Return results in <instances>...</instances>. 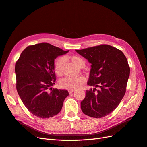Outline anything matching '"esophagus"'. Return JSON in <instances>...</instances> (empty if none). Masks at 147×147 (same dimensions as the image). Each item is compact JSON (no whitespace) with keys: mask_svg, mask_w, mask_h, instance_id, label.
<instances>
[{"mask_svg":"<svg viewBox=\"0 0 147 147\" xmlns=\"http://www.w3.org/2000/svg\"><path fill=\"white\" fill-rule=\"evenodd\" d=\"M74 91H75V89H69V92L70 94H71V93L74 92Z\"/></svg>","mask_w":147,"mask_h":147,"instance_id":"34e87169","label":"esophagus"}]
</instances>
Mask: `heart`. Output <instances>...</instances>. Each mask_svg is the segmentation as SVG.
Returning a JSON list of instances; mask_svg holds the SVG:
<instances>
[{
	"label": "heart",
	"instance_id": "heart-1",
	"mask_svg": "<svg viewBox=\"0 0 147 147\" xmlns=\"http://www.w3.org/2000/svg\"><path fill=\"white\" fill-rule=\"evenodd\" d=\"M72 62L78 67L82 68L85 65L84 59L78 55H74L69 57ZM64 58L63 57L58 58L55 62L54 69L55 73L58 75H62L63 74V64ZM85 82V78L83 76H78L77 77H65L61 80L60 85L63 88L68 89H75L78 88Z\"/></svg>",
	"mask_w": 147,
	"mask_h": 147
}]
</instances>
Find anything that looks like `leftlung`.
I'll list each match as a JSON object with an SVG mask.
<instances>
[{
  "label": "left lung",
  "mask_w": 147,
  "mask_h": 147,
  "mask_svg": "<svg viewBox=\"0 0 147 147\" xmlns=\"http://www.w3.org/2000/svg\"><path fill=\"white\" fill-rule=\"evenodd\" d=\"M75 50L92 64L88 84L100 88L86 90L81 108L90 117H105L125 94L130 72L127 59L120 50L107 44Z\"/></svg>",
  "instance_id": "1"
}]
</instances>
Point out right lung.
<instances>
[{
  "label": "right lung",
  "instance_id": "1",
  "mask_svg": "<svg viewBox=\"0 0 147 147\" xmlns=\"http://www.w3.org/2000/svg\"><path fill=\"white\" fill-rule=\"evenodd\" d=\"M68 52L49 43H39L25 48L16 63L18 93L25 107L38 117L58 114L69 95L65 89H52L56 81L54 60Z\"/></svg>",
  "mask_w": 147,
  "mask_h": 147
}]
</instances>
